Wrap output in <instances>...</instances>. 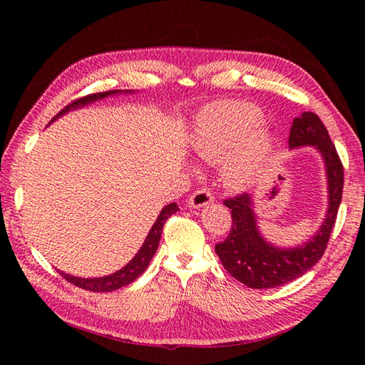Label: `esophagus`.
I'll return each instance as SVG.
<instances>
[{"instance_id":"esophagus-1","label":"esophagus","mask_w":365,"mask_h":365,"mask_svg":"<svg viewBox=\"0 0 365 365\" xmlns=\"http://www.w3.org/2000/svg\"><path fill=\"white\" fill-rule=\"evenodd\" d=\"M213 199L215 197H213L212 192L205 190V188H202V190H197V191L192 192V196L188 200V205L191 208H200V207H205L208 204H212Z\"/></svg>"}]
</instances>
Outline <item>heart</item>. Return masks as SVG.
I'll return each instance as SVG.
<instances>
[{"label":"heart","instance_id":"1","mask_svg":"<svg viewBox=\"0 0 365 365\" xmlns=\"http://www.w3.org/2000/svg\"><path fill=\"white\" fill-rule=\"evenodd\" d=\"M257 106L238 100H220L202 108L192 127L191 145L200 160H226V178L245 188L260 175L274 147L273 135L260 125Z\"/></svg>","mask_w":365,"mask_h":365}]
</instances>
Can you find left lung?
<instances>
[{"mask_svg":"<svg viewBox=\"0 0 365 365\" xmlns=\"http://www.w3.org/2000/svg\"><path fill=\"white\" fill-rule=\"evenodd\" d=\"M304 145H312L322 153L328 178L327 216L317 234L307 242L294 247L271 245L259 232L252 196L243 192L224 200L232 213V229L227 238L215 246V252L227 273L250 289H273L294 281L311 269L327 250L342 200L344 166L327 127L311 111L293 119L290 128V149Z\"/></svg>","mask_w":365,"mask_h":365,"instance_id":"obj_1","label":"left lung"}]
</instances>
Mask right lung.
<instances>
[{
	"label": "right lung",
	"mask_w": 365,
	"mask_h": 365,
	"mask_svg": "<svg viewBox=\"0 0 365 365\" xmlns=\"http://www.w3.org/2000/svg\"><path fill=\"white\" fill-rule=\"evenodd\" d=\"M120 92H133V91H106V92H98V94H91L86 96L83 98L75 100L71 105H67L63 111L58 113L54 115L53 120H56L61 115L68 113L71 110H75V108H81L88 103L96 102V100H102L105 97H110L114 94H120ZM178 210V207L175 202L166 205L163 210L160 212L157 221L153 222V226L149 232V235L145 237L144 243L141 246V250L136 252V255L133 259H131L125 267L122 269L115 271V273L110 274V276H103V277H89V279H84V277H76L72 274H66V273H61L66 281H68L71 284L80 287V289L84 290H89V292H113V290H118L123 285H128L141 276L145 268L149 267V263L153 257V254L157 252V247L160 243V238H161V232H163V226H165L166 220L169 218L170 215H174Z\"/></svg>",
	"instance_id": "right-lung-1"
}]
</instances>
